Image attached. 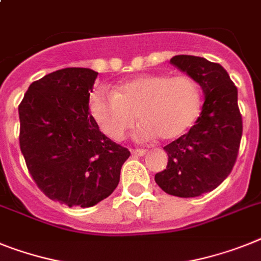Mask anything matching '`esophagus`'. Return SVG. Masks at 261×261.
Instances as JSON below:
<instances>
[{"instance_id":"34e87169","label":"esophagus","mask_w":261,"mask_h":261,"mask_svg":"<svg viewBox=\"0 0 261 261\" xmlns=\"http://www.w3.org/2000/svg\"><path fill=\"white\" fill-rule=\"evenodd\" d=\"M146 152H147V151L146 150H133L131 151V154H134V155H137V156H143L144 154H146Z\"/></svg>"}]
</instances>
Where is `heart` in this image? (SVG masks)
<instances>
[{
	"label": "heart",
	"instance_id": "1",
	"mask_svg": "<svg viewBox=\"0 0 261 261\" xmlns=\"http://www.w3.org/2000/svg\"><path fill=\"white\" fill-rule=\"evenodd\" d=\"M200 99L199 85L191 76L146 74L122 82L115 91L94 90L90 113L113 141L123 139L137 118L141 120L135 131L138 139L151 141L159 135L170 141L191 127L200 111Z\"/></svg>",
	"mask_w": 261,
	"mask_h": 261
}]
</instances>
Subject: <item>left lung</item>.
Here are the masks:
<instances>
[{
	"instance_id": "obj_1",
	"label": "left lung",
	"mask_w": 261,
	"mask_h": 261,
	"mask_svg": "<svg viewBox=\"0 0 261 261\" xmlns=\"http://www.w3.org/2000/svg\"><path fill=\"white\" fill-rule=\"evenodd\" d=\"M170 62L199 83L204 103L190 131L164 147L167 167L155 181L168 195L195 198L215 190L236 162L243 133L238 89L219 63L185 54Z\"/></svg>"
}]
</instances>
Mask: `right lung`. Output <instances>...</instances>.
<instances>
[{
    "mask_svg": "<svg viewBox=\"0 0 261 261\" xmlns=\"http://www.w3.org/2000/svg\"><path fill=\"white\" fill-rule=\"evenodd\" d=\"M98 73L57 70L33 82L18 106L19 147L41 191L69 207L110 196L130 151L100 133L89 111Z\"/></svg>",
    "mask_w": 261,
    "mask_h": 261,
    "instance_id": "1",
    "label": "right lung"
}]
</instances>
